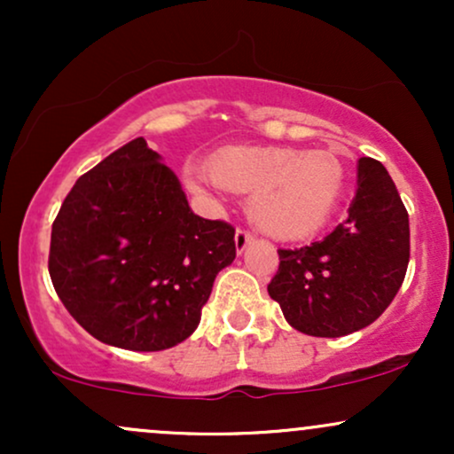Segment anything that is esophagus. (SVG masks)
Listing matches in <instances>:
<instances>
[{"label": "esophagus", "mask_w": 454, "mask_h": 454, "mask_svg": "<svg viewBox=\"0 0 454 454\" xmlns=\"http://www.w3.org/2000/svg\"><path fill=\"white\" fill-rule=\"evenodd\" d=\"M252 239H254L252 232L245 231V228H237V232H234V245H237V252L241 254L243 249L252 243Z\"/></svg>", "instance_id": "1"}]
</instances>
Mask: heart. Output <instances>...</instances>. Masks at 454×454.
Listing matches in <instances>:
<instances>
[{"label": "heart", "mask_w": 454, "mask_h": 454, "mask_svg": "<svg viewBox=\"0 0 454 454\" xmlns=\"http://www.w3.org/2000/svg\"><path fill=\"white\" fill-rule=\"evenodd\" d=\"M207 175L222 190L249 194V220L284 241H299L322 231L346 185V170L333 151L279 145L223 147L207 161ZM207 175L190 170L187 185L202 194Z\"/></svg>", "instance_id": "obj_1"}]
</instances>
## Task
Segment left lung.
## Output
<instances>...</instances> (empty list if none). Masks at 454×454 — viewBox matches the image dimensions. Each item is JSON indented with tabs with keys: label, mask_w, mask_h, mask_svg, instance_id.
I'll use <instances>...</instances> for the list:
<instances>
[{
	"label": "left lung",
	"mask_w": 454,
	"mask_h": 454,
	"mask_svg": "<svg viewBox=\"0 0 454 454\" xmlns=\"http://www.w3.org/2000/svg\"><path fill=\"white\" fill-rule=\"evenodd\" d=\"M267 286L290 326L305 335L341 337L376 322L393 303L410 262V220L388 170L358 160L348 217L322 241L278 249Z\"/></svg>",
	"instance_id": "8db88e82"
}]
</instances>
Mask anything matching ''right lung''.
I'll return each mask as SVG.
<instances>
[{"mask_svg": "<svg viewBox=\"0 0 454 454\" xmlns=\"http://www.w3.org/2000/svg\"><path fill=\"white\" fill-rule=\"evenodd\" d=\"M234 228L194 215L143 137L78 176L51 232L49 273L70 316L108 346L158 352L196 331Z\"/></svg>", "mask_w": 454, "mask_h": 454, "instance_id": "1", "label": "right lung"}]
</instances>
